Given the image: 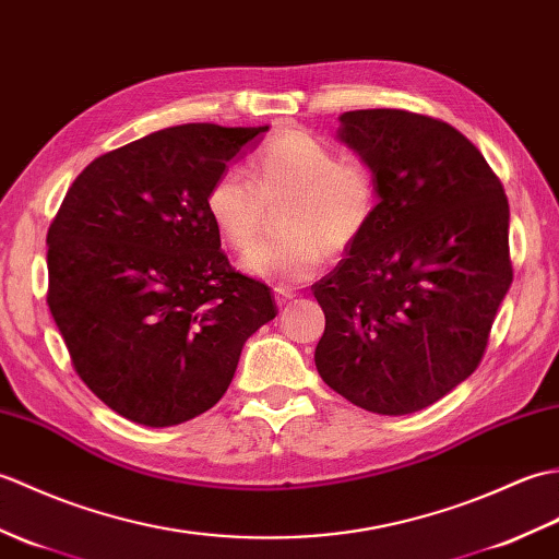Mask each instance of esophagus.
I'll use <instances>...</instances> for the list:
<instances>
[{"mask_svg": "<svg viewBox=\"0 0 559 559\" xmlns=\"http://www.w3.org/2000/svg\"><path fill=\"white\" fill-rule=\"evenodd\" d=\"M296 299V292L294 289H284V287H277L275 289V301H277V306H287V304H292Z\"/></svg>", "mask_w": 559, "mask_h": 559, "instance_id": "obj_1", "label": "esophagus"}]
</instances>
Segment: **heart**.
<instances>
[{
  "label": "heart",
  "instance_id": "obj_1",
  "mask_svg": "<svg viewBox=\"0 0 559 559\" xmlns=\"http://www.w3.org/2000/svg\"><path fill=\"white\" fill-rule=\"evenodd\" d=\"M284 237L253 246L241 258L248 275L294 284L311 280L325 255H342L373 225L380 191L370 169L342 157L311 133L289 129L251 159V177L225 169L210 183L205 213L219 239L246 251L265 225L267 207H282Z\"/></svg>",
  "mask_w": 559,
  "mask_h": 559
}]
</instances>
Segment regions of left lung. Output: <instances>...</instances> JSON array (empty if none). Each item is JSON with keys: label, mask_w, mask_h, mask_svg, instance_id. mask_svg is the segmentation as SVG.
<instances>
[{"label": "left lung", "mask_w": 559, "mask_h": 559, "mask_svg": "<svg viewBox=\"0 0 559 559\" xmlns=\"http://www.w3.org/2000/svg\"><path fill=\"white\" fill-rule=\"evenodd\" d=\"M337 141L376 177L373 225L313 284L325 313L316 368L382 416L420 412L480 364L510 292V205L450 123L402 109L340 117Z\"/></svg>", "instance_id": "8db88e82"}]
</instances>
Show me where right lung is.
<instances>
[{"label":"right lung","mask_w":559,"mask_h":559,"mask_svg":"<svg viewBox=\"0 0 559 559\" xmlns=\"http://www.w3.org/2000/svg\"><path fill=\"white\" fill-rule=\"evenodd\" d=\"M267 129L181 123L117 147L81 171L47 231V306L73 368L133 424L215 406L246 340L277 316L205 213L210 183Z\"/></svg>","instance_id":"right-lung-1"}]
</instances>
